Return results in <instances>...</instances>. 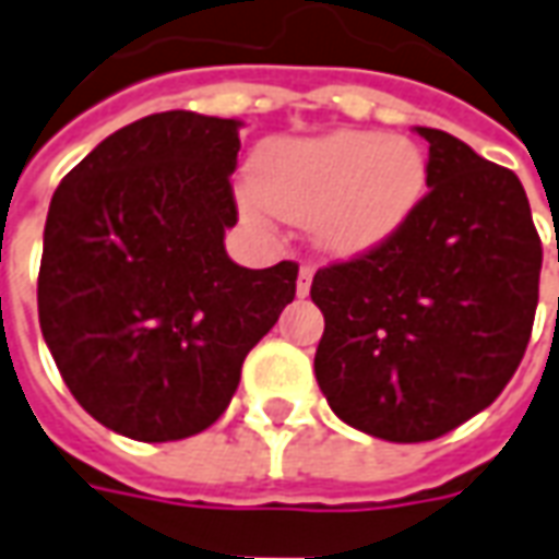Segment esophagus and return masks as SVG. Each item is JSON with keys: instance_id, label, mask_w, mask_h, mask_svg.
Here are the masks:
<instances>
[{"instance_id": "obj_1", "label": "esophagus", "mask_w": 559, "mask_h": 559, "mask_svg": "<svg viewBox=\"0 0 559 559\" xmlns=\"http://www.w3.org/2000/svg\"><path fill=\"white\" fill-rule=\"evenodd\" d=\"M311 278H314V269H299V278H296V293H299V296H308V290H311Z\"/></svg>"}]
</instances>
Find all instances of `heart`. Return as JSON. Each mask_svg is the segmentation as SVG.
Returning <instances> with one entry per match:
<instances>
[{
  "label": "heart",
  "mask_w": 559,
  "mask_h": 559,
  "mask_svg": "<svg viewBox=\"0 0 559 559\" xmlns=\"http://www.w3.org/2000/svg\"><path fill=\"white\" fill-rule=\"evenodd\" d=\"M245 193L253 217L311 224L320 248L362 253L396 236L427 190V159L408 139L335 130L266 147Z\"/></svg>",
  "instance_id": "1"
}]
</instances>
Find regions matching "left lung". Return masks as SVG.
I'll use <instances>...</instances> for the list:
<instances>
[{"mask_svg": "<svg viewBox=\"0 0 559 559\" xmlns=\"http://www.w3.org/2000/svg\"><path fill=\"white\" fill-rule=\"evenodd\" d=\"M427 187L396 236L318 269L314 374L347 427L429 442L497 400L521 366L538 306V241L518 175L442 130Z\"/></svg>", "mask_w": 559, "mask_h": 559, "instance_id": "8db88e82", "label": "left lung"}]
</instances>
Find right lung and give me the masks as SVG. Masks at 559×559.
I'll list each match as a JSON object with an SVG mask.
<instances>
[{"label": "right lung", "instance_id": "obj_1", "mask_svg": "<svg viewBox=\"0 0 559 559\" xmlns=\"http://www.w3.org/2000/svg\"><path fill=\"white\" fill-rule=\"evenodd\" d=\"M241 120L163 111L99 142L50 199L38 323L103 427L178 442L212 427L299 266L245 269L224 236Z\"/></svg>", "mask_w": 559, "mask_h": 559}]
</instances>
